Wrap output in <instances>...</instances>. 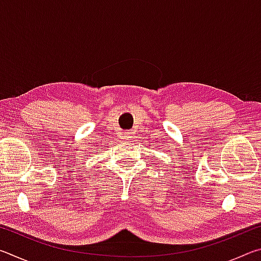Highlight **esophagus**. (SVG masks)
<instances>
[{
    "mask_svg": "<svg viewBox=\"0 0 261 261\" xmlns=\"http://www.w3.org/2000/svg\"><path fill=\"white\" fill-rule=\"evenodd\" d=\"M123 138H124V139H129V138H130V134H129V132H125L124 136H123Z\"/></svg>",
    "mask_w": 261,
    "mask_h": 261,
    "instance_id": "34e87169",
    "label": "esophagus"
}]
</instances>
